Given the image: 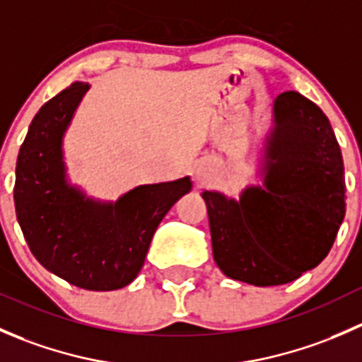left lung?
I'll return each instance as SVG.
<instances>
[{
	"label": "left lung",
	"mask_w": 362,
	"mask_h": 362,
	"mask_svg": "<svg viewBox=\"0 0 362 362\" xmlns=\"http://www.w3.org/2000/svg\"><path fill=\"white\" fill-rule=\"evenodd\" d=\"M257 177L240 198L203 191L214 259L226 276L282 286L313 269L345 217V177L329 119L296 90L273 101Z\"/></svg>",
	"instance_id": "8db88e82"
}]
</instances>
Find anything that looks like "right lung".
Segmentation results:
<instances>
[{
	"instance_id": "1",
	"label": "right lung",
	"mask_w": 362,
	"mask_h": 362,
	"mask_svg": "<svg viewBox=\"0 0 362 362\" xmlns=\"http://www.w3.org/2000/svg\"><path fill=\"white\" fill-rule=\"evenodd\" d=\"M89 89L73 82L36 113L17 158L13 199L25 242L43 268L82 289L115 291L136 279L159 222L192 182L138 185L115 202L71 184L64 134Z\"/></svg>"
}]
</instances>
